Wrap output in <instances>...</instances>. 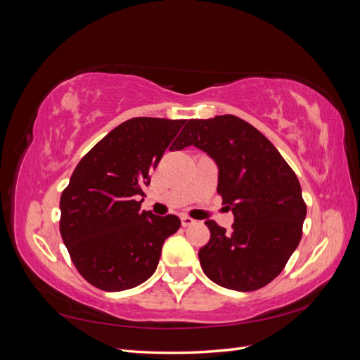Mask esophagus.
<instances>
[{"label": "esophagus", "instance_id": "esophagus-1", "mask_svg": "<svg viewBox=\"0 0 360 360\" xmlns=\"http://www.w3.org/2000/svg\"><path fill=\"white\" fill-rule=\"evenodd\" d=\"M196 221L193 218H190V216H181V224L182 227H188V225H193Z\"/></svg>", "mask_w": 360, "mask_h": 360}]
</instances>
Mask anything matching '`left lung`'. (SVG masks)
I'll return each instance as SVG.
<instances>
[{
  "label": "left lung",
  "mask_w": 360,
  "mask_h": 360,
  "mask_svg": "<svg viewBox=\"0 0 360 360\" xmlns=\"http://www.w3.org/2000/svg\"><path fill=\"white\" fill-rule=\"evenodd\" d=\"M188 146L218 164V195L235 214L231 231L205 222L210 240L199 250L200 266L224 288L265 287L302 238L307 204L296 173L261 131L233 115L190 120L173 148Z\"/></svg>",
  "instance_id": "obj_1"
}]
</instances>
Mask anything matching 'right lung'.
<instances>
[{"label": "right lung", "instance_id": "add662e5", "mask_svg": "<svg viewBox=\"0 0 360 360\" xmlns=\"http://www.w3.org/2000/svg\"><path fill=\"white\" fill-rule=\"evenodd\" d=\"M186 120L131 118L115 127L78 162L63 190L60 231L72 262L91 285L122 291L156 270L178 216L141 212L139 196Z\"/></svg>", "mask_w": 360, "mask_h": 360}]
</instances>
